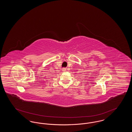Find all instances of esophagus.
I'll use <instances>...</instances> for the list:
<instances>
[{
	"label": "esophagus",
	"mask_w": 132,
	"mask_h": 132,
	"mask_svg": "<svg viewBox=\"0 0 132 132\" xmlns=\"http://www.w3.org/2000/svg\"><path fill=\"white\" fill-rule=\"evenodd\" d=\"M62 71L63 72L66 71V68H63V69H62Z\"/></svg>",
	"instance_id": "1"
}]
</instances>
